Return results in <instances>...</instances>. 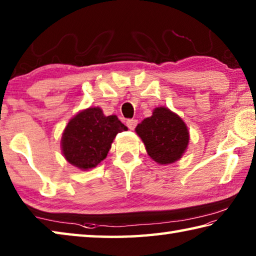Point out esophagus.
<instances>
[{"label":"esophagus","instance_id":"obj_1","mask_svg":"<svg viewBox=\"0 0 256 256\" xmlns=\"http://www.w3.org/2000/svg\"><path fill=\"white\" fill-rule=\"evenodd\" d=\"M126 125H128V128L130 130H134V128H136V125H138V120H136V118L128 120H126Z\"/></svg>","mask_w":256,"mask_h":256}]
</instances>
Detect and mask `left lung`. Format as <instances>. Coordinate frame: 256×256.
I'll use <instances>...</instances> for the list:
<instances>
[{
    "label": "left lung",
    "instance_id": "obj_1",
    "mask_svg": "<svg viewBox=\"0 0 256 256\" xmlns=\"http://www.w3.org/2000/svg\"><path fill=\"white\" fill-rule=\"evenodd\" d=\"M146 146L148 154L160 164L180 159L189 142L188 128L178 115L166 108L153 110L151 118L142 120L136 128Z\"/></svg>",
    "mask_w": 256,
    "mask_h": 256
}]
</instances>
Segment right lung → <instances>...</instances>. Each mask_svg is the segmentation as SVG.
<instances>
[{
    "label": "right lung",
    "mask_w": 256,
    "mask_h": 256,
    "mask_svg": "<svg viewBox=\"0 0 256 256\" xmlns=\"http://www.w3.org/2000/svg\"><path fill=\"white\" fill-rule=\"evenodd\" d=\"M126 130L115 115L105 116L98 108H87L74 116L64 128L62 153L78 168H94L108 156L116 134Z\"/></svg>",
    "instance_id": "1"
}]
</instances>
